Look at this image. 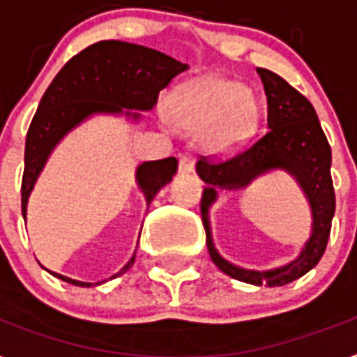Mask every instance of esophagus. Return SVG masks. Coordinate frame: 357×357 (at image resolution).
<instances>
[{"label":"esophagus","instance_id":"1","mask_svg":"<svg viewBox=\"0 0 357 357\" xmlns=\"http://www.w3.org/2000/svg\"><path fill=\"white\" fill-rule=\"evenodd\" d=\"M194 169V161L190 155H181L179 158V172L181 174H188V172H192Z\"/></svg>","mask_w":357,"mask_h":357}]
</instances>
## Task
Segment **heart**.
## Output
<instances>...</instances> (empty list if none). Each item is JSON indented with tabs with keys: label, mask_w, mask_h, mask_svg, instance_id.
<instances>
[{
	"label": "heart",
	"mask_w": 357,
	"mask_h": 357,
	"mask_svg": "<svg viewBox=\"0 0 357 357\" xmlns=\"http://www.w3.org/2000/svg\"><path fill=\"white\" fill-rule=\"evenodd\" d=\"M170 117L188 130L214 128L222 150L244 144L259 123V104L238 82L205 78L181 88L170 102Z\"/></svg>",
	"instance_id": "heart-1"
}]
</instances>
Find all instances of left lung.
I'll list each match as a JSON object with an SVG mask.
<instances>
[{"label": "left lung", "instance_id": "1", "mask_svg": "<svg viewBox=\"0 0 357 357\" xmlns=\"http://www.w3.org/2000/svg\"><path fill=\"white\" fill-rule=\"evenodd\" d=\"M268 97V132L245 152L224 163L198 161L196 172L205 183L202 196V220L207 234V249L213 262L225 275L242 282L269 288L294 282L315 268L328 244L330 227L335 213V194L330 176L332 150L326 141L314 106L304 95L291 88L282 77L269 69L257 68ZM273 169L288 172L309 199L312 231L300 257L273 270H248L229 263L218 253L210 229V207L218 190H241L255 178Z\"/></svg>", "mask_w": 357, "mask_h": 357}]
</instances>
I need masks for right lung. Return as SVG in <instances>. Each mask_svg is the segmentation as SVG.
<instances>
[{
  "instance_id": "right-lung-1",
  "label": "right lung",
  "mask_w": 357,
  "mask_h": 357,
  "mask_svg": "<svg viewBox=\"0 0 357 357\" xmlns=\"http://www.w3.org/2000/svg\"><path fill=\"white\" fill-rule=\"evenodd\" d=\"M187 63L137 43L104 40L89 45L69 60L54 77L38 104L36 115L29 126L25 141V169L22 179V214L27 220L29 196L33 192L49 155L71 130L93 115H123L132 123L155 106L159 91L169 86L176 75L187 71ZM178 172V159L144 161L135 170V181L146 205ZM135 262L132 259L113 275L126 273ZM49 271V269H47ZM49 273L80 288L91 282ZM98 284V282H97Z\"/></svg>"
}]
</instances>
